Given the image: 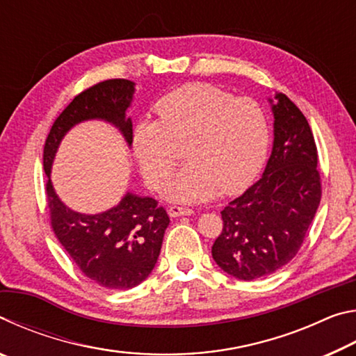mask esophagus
I'll return each mask as SVG.
<instances>
[{
  "mask_svg": "<svg viewBox=\"0 0 356 356\" xmlns=\"http://www.w3.org/2000/svg\"><path fill=\"white\" fill-rule=\"evenodd\" d=\"M168 212L172 216V218H177V216H184V215H193L195 210L190 207H184V206H171L168 209Z\"/></svg>",
  "mask_w": 356,
  "mask_h": 356,
  "instance_id": "obj_1",
  "label": "esophagus"
}]
</instances>
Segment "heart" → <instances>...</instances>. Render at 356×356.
I'll return each mask as SVG.
<instances>
[{
  "mask_svg": "<svg viewBox=\"0 0 356 356\" xmlns=\"http://www.w3.org/2000/svg\"><path fill=\"white\" fill-rule=\"evenodd\" d=\"M159 120L140 122L134 150L152 190L168 184L186 141L185 165L170 186L180 201H204L221 191L234 195L257 176L270 144L268 119L250 97H236L210 84H185L155 105Z\"/></svg>",
  "mask_w": 356,
  "mask_h": 356,
  "instance_id": "heart-1",
  "label": "heart"
}]
</instances>
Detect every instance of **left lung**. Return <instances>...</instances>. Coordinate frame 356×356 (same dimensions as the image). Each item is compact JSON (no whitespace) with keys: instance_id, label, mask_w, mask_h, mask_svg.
Segmentation results:
<instances>
[{"instance_id":"obj_1","label":"left lung","mask_w":356,"mask_h":356,"mask_svg":"<svg viewBox=\"0 0 356 356\" xmlns=\"http://www.w3.org/2000/svg\"><path fill=\"white\" fill-rule=\"evenodd\" d=\"M275 99L268 163L254 185L221 210L222 231L212 246L218 267L242 281L264 278L292 261L322 197L308 120L286 94Z\"/></svg>"}]
</instances>
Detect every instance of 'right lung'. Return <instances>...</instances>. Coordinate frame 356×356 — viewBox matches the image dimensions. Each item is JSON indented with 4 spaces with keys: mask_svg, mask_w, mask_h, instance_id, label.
<instances>
[{
    "mask_svg": "<svg viewBox=\"0 0 356 356\" xmlns=\"http://www.w3.org/2000/svg\"><path fill=\"white\" fill-rule=\"evenodd\" d=\"M134 92L135 83L124 78L84 89L56 118L44 146L45 193L53 232L81 273L106 289H131L147 278L159 259L170 216L152 197L131 193L104 213L74 212L56 196L50 170L63 136L81 120H108L131 144L134 125L125 111Z\"/></svg>",
    "mask_w": 356,
    "mask_h": 356,
    "instance_id": "obj_1",
    "label": "right lung"
}]
</instances>
